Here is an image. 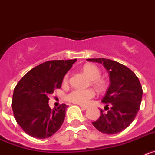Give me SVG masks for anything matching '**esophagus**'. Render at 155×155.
<instances>
[{"instance_id": "34e87169", "label": "esophagus", "mask_w": 155, "mask_h": 155, "mask_svg": "<svg viewBox=\"0 0 155 155\" xmlns=\"http://www.w3.org/2000/svg\"><path fill=\"white\" fill-rule=\"evenodd\" d=\"M80 107L82 109H84V110H86V109L88 108V106H87V105H80Z\"/></svg>"}]
</instances>
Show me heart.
I'll use <instances>...</instances> for the list:
<instances>
[{
    "instance_id": "heart-1",
    "label": "heart",
    "mask_w": 155,
    "mask_h": 155,
    "mask_svg": "<svg viewBox=\"0 0 155 155\" xmlns=\"http://www.w3.org/2000/svg\"><path fill=\"white\" fill-rule=\"evenodd\" d=\"M83 71L92 80L93 84L96 85L98 88H102L104 87L105 82L102 79L100 78L102 72L98 67L94 64H86L83 68ZM68 81H69V74H67L64 77V84H68ZM94 94H95L94 91L92 89L82 90L76 88L70 91L66 95V98L68 101L73 103L85 105L91 98L94 96Z\"/></svg>"
}]
</instances>
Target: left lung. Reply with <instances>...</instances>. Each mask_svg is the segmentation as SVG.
Wrapping results in <instances>:
<instances>
[{
	"label": "left lung",
	"mask_w": 155,
	"mask_h": 155,
	"mask_svg": "<svg viewBox=\"0 0 155 155\" xmlns=\"http://www.w3.org/2000/svg\"><path fill=\"white\" fill-rule=\"evenodd\" d=\"M102 64L109 74L110 86L102 102L106 104L105 110L92 124L100 132L115 134L132 124L140 109L143 90L137 75L126 66L105 58L87 59Z\"/></svg>",
	"instance_id": "8db88e82"
}]
</instances>
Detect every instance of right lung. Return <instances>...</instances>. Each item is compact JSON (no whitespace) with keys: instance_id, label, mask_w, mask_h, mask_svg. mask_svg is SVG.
I'll return each instance as SVG.
<instances>
[{"instance_id":"right-lung-1","label":"right lung","mask_w":155,"mask_h":155,"mask_svg":"<svg viewBox=\"0 0 155 155\" xmlns=\"http://www.w3.org/2000/svg\"><path fill=\"white\" fill-rule=\"evenodd\" d=\"M76 61L42 63L30 70L15 86L12 102L14 116L28 135L45 139L61 128L68 106L61 104L51 109L49 96L61 88L64 77Z\"/></svg>"}]
</instances>
